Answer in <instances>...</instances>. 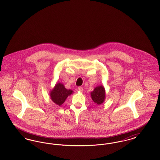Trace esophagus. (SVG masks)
Here are the masks:
<instances>
[{"instance_id":"1","label":"esophagus","mask_w":160,"mask_h":160,"mask_svg":"<svg viewBox=\"0 0 160 160\" xmlns=\"http://www.w3.org/2000/svg\"><path fill=\"white\" fill-rule=\"evenodd\" d=\"M78 91L82 92L83 91V88L82 87H81V86H79L78 88Z\"/></svg>"}]
</instances>
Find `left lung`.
<instances>
[{
	"mask_svg": "<svg viewBox=\"0 0 160 160\" xmlns=\"http://www.w3.org/2000/svg\"><path fill=\"white\" fill-rule=\"evenodd\" d=\"M92 99L94 102L98 105L102 104L105 99V90L103 86H99L95 88L93 91L92 92Z\"/></svg>",
	"mask_w": 160,
	"mask_h": 160,
	"instance_id": "left-lung-1",
	"label": "left lung"
}]
</instances>
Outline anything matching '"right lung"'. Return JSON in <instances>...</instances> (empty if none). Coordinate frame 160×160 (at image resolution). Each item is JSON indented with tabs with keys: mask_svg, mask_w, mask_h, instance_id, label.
Here are the masks:
<instances>
[{
	"mask_svg": "<svg viewBox=\"0 0 160 160\" xmlns=\"http://www.w3.org/2000/svg\"><path fill=\"white\" fill-rule=\"evenodd\" d=\"M72 92L70 89H67L63 84L57 83L50 93V97L54 103L61 106Z\"/></svg>",
	"mask_w": 160,
	"mask_h": 160,
	"instance_id": "right-lung-1",
	"label": "right lung"
}]
</instances>
